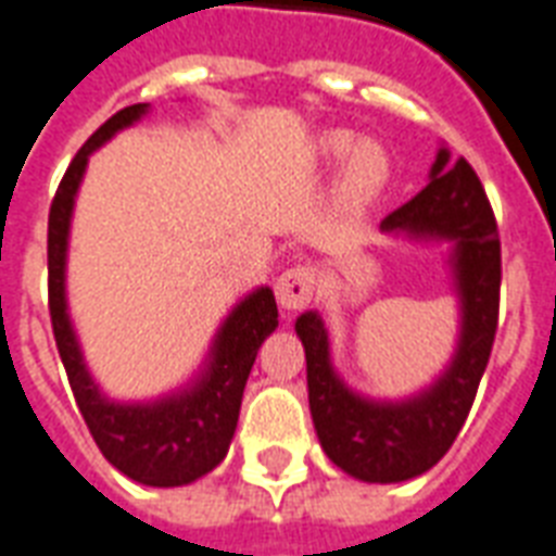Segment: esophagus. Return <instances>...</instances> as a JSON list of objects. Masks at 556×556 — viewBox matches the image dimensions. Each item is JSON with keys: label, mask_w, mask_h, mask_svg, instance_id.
<instances>
[{"label": "esophagus", "mask_w": 556, "mask_h": 556, "mask_svg": "<svg viewBox=\"0 0 556 556\" xmlns=\"http://www.w3.org/2000/svg\"><path fill=\"white\" fill-rule=\"evenodd\" d=\"M316 292V269L313 266H292L275 281V295L283 309H304Z\"/></svg>", "instance_id": "1"}]
</instances>
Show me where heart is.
<instances>
[{
    "instance_id": "heart-1",
    "label": "heart",
    "mask_w": 556,
    "mask_h": 556,
    "mask_svg": "<svg viewBox=\"0 0 556 556\" xmlns=\"http://www.w3.org/2000/svg\"><path fill=\"white\" fill-rule=\"evenodd\" d=\"M316 159L321 165H348L342 170V197L351 205H368L389 185V153L377 141H359L351 130H327L316 141Z\"/></svg>"
}]
</instances>
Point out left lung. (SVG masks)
I'll list each match as a JSON object with an SVG mask.
<instances>
[{
  "label": "left lung",
  "instance_id": "1",
  "mask_svg": "<svg viewBox=\"0 0 556 556\" xmlns=\"http://www.w3.org/2000/svg\"><path fill=\"white\" fill-rule=\"evenodd\" d=\"M380 229L453 243L450 266L462 304V333L446 371L415 397L368 400L333 371L327 327L316 309L295 318V333L307 356L309 415L327 458L354 479L391 484L432 470L470 415L496 339L502 247L479 176L467 159L450 162L446 148L434 156L429 185L391 211Z\"/></svg>",
  "mask_w": 556,
  "mask_h": 556
}]
</instances>
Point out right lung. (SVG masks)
Here are the masks:
<instances>
[{"label": "right lung", "mask_w": 556, "mask_h": 556, "mask_svg": "<svg viewBox=\"0 0 556 556\" xmlns=\"http://www.w3.org/2000/svg\"><path fill=\"white\" fill-rule=\"evenodd\" d=\"M148 113V103H132L89 136L72 159L49 211V313L60 359L103 458L127 479L148 488H182L217 467L238 429L240 400L257 348L278 327V307L269 287H257L219 325L208 363L191 386L150 400L118 403L101 394L86 368L66 304L68 226L86 162L94 150Z\"/></svg>", "instance_id": "obj_1"}]
</instances>
